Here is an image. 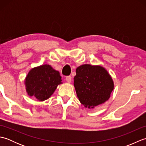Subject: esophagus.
<instances>
[{"mask_svg": "<svg viewBox=\"0 0 146 146\" xmlns=\"http://www.w3.org/2000/svg\"><path fill=\"white\" fill-rule=\"evenodd\" d=\"M66 81L68 83H70L71 82V76H68L66 77Z\"/></svg>", "mask_w": 146, "mask_h": 146, "instance_id": "1", "label": "esophagus"}]
</instances>
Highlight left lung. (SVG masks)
I'll list each match as a JSON object with an SVG mask.
<instances>
[{
    "instance_id": "left-lung-1",
    "label": "left lung",
    "mask_w": 146,
    "mask_h": 146,
    "mask_svg": "<svg viewBox=\"0 0 146 146\" xmlns=\"http://www.w3.org/2000/svg\"><path fill=\"white\" fill-rule=\"evenodd\" d=\"M74 77V86L79 101L93 108L105 103L114 88L113 80L104 67L85 64L78 66Z\"/></svg>"
}]
</instances>
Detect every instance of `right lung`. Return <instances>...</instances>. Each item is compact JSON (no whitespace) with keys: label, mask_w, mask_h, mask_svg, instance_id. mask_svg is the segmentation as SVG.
Here are the masks:
<instances>
[{"label":"right lung","mask_w":146,"mask_h":146,"mask_svg":"<svg viewBox=\"0 0 146 146\" xmlns=\"http://www.w3.org/2000/svg\"><path fill=\"white\" fill-rule=\"evenodd\" d=\"M61 76L58 71L50 65L43 64L31 70L25 78L24 84L30 97L39 101L47 100L62 83Z\"/></svg>","instance_id":"1"}]
</instances>
